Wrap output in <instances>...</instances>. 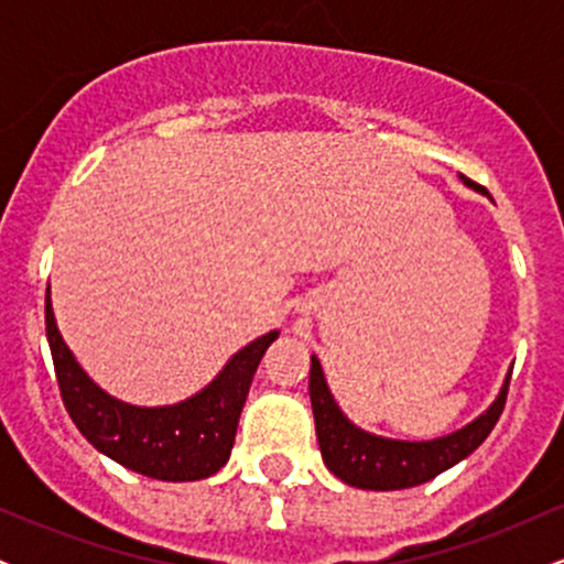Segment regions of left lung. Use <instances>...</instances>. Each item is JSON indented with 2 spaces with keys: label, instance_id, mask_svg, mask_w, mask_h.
<instances>
[{
  "label": "left lung",
  "instance_id": "8db88e82",
  "mask_svg": "<svg viewBox=\"0 0 564 564\" xmlns=\"http://www.w3.org/2000/svg\"><path fill=\"white\" fill-rule=\"evenodd\" d=\"M462 180L464 185L485 193V187L469 183L464 174ZM509 377L503 379L501 392L488 411L480 413L475 422L445 437L411 443V440L371 435L349 422L328 390L321 360L313 355L310 358V400H313L315 432H318L323 462L341 482L364 490H403L430 482L440 471L451 469L453 464L464 462L471 451L480 448L507 403Z\"/></svg>",
  "mask_w": 564,
  "mask_h": 564
}]
</instances>
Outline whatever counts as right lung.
<instances>
[{"label":"right lung","instance_id":"right-lung-1","mask_svg":"<svg viewBox=\"0 0 564 564\" xmlns=\"http://www.w3.org/2000/svg\"><path fill=\"white\" fill-rule=\"evenodd\" d=\"M44 323L61 398L82 435L121 467L166 482L204 480L228 464L251 379L264 349L278 339V332H270L238 349L204 390L183 403L140 408L102 392L76 364L57 332L50 289Z\"/></svg>","mask_w":564,"mask_h":564}]
</instances>
